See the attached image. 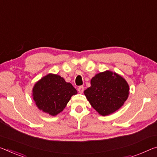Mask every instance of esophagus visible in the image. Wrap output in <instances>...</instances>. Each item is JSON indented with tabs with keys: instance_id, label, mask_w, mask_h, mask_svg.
Instances as JSON below:
<instances>
[{
	"instance_id": "1",
	"label": "esophagus",
	"mask_w": 157,
	"mask_h": 157,
	"mask_svg": "<svg viewBox=\"0 0 157 157\" xmlns=\"http://www.w3.org/2000/svg\"><path fill=\"white\" fill-rule=\"evenodd\" d=\"M78 91H79V93L82 94L83 91H84V86H79V87L78 88Z\"/></svg>"
}]
</instances>
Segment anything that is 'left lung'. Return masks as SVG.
<instances>
[{
	"instance_id": "left-lung-1",
	"label": "left lung",
	"mask_w": 157,
	"mask_h": 157,
	"mask_svg": "<svg viewBox=\"0 0 157 157\" xmlns=\"http://www.w3.org/2000/svg\"><path fill=\"white\" fill-rule=\"evenodd\" d=\"M84 94L101 115L107 116L119 110L127 100L129 86L119 75L106 71L91 79V86Z\"/></svg>"
}]
</instances>
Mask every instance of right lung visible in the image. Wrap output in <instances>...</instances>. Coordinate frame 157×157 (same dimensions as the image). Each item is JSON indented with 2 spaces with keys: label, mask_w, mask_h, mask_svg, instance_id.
<instances>
[{
  "label": "right lung",
  "mask_w": 157,
  "mask_h": 157,
  "mask_svg": "<svg viewBox=\"0 0 157 157\" xmlns=\"http://www.w3.org/2000/svg\"><path fill=\"white\" fill-rule=\"evenodd\" d=\"M78 91L58 75L49 73L35 84L33 97L39 110L56 116L66 108L71 96Z\"/></svg>",
  "instance_id": "obj_1"
}]
</instances>
